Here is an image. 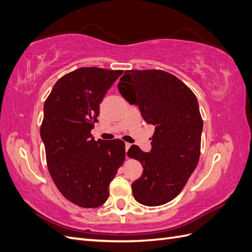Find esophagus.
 <instances>
[{
  "mask_svg": "<svg viewBox=\"0 0 252 252\" xmlns=\"http://www.w3.org/2000/svg\"><path fill=\"white\" fill-rule=\"evenodd\" d=\"M130 146H131V144H129V143H126L125 144V150H126V158H128L127 157V151H128V149L130 148Z\"/></svg>",
  "mask_w": 252,
  "mask_h": 252,
  "instance_id": "esophagus-1",
  "label": "esophagus"
}]
</instances>
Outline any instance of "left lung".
Here are the masks:
<instances>
[{
    "instance_id": "1",
    "label": "left lung",
    "mask_w": 252,
    "mask_h": 252,
    "mask_svg": "<svg viewBox=\"0 0 252 252\" xmlns=\"http://www.w3.org/2000/svg\"><path fill=\"white\" fill-rule=\"evenodd\" d=\"M118 88L155 126L150 152L136 145L127 151L144 168L132 183L134 199L145 206L168 203L182 191L199 163L203 120L196 96L177 77L158 69L126 70Z\"/></svg>"
}]
</instances>
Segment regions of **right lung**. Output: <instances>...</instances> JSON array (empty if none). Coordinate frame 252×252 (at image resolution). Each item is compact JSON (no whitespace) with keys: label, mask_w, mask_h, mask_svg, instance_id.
<instances>
[{"label":"right lung","mask_w":252,"mask_h":252,"mask_svg":"<svg viewBox=\"0 0 252 252\" xmlns=\"http://www.w3.org/2000/svg\"><path fill=\"white\" fill-rule=\"evenodd\" d=\"M123 70L82 67L63 75L44 104L41 138L49 173L65 199L95 208L125 159L122 140L95 141L91 134L100 103Z\"/></svg>","instance_id":"obj_1"}]
</instances>
